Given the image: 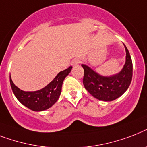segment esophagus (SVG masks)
<instances>
[{"instance_id":"34e87169","label":"esophagus","mask_w":147,"mask_h":147,"mask_svg":"<svg viewBox=\"0 0 147 147\" xmlns=\"http://www.w3.org/2000/svg\"><path fill=\"white\" fill-rule=\"evenodd\" d=\"M80 63V60L77 59V58H74V59L72 61H71V64H72L73 66H76L77 64Z\"/></svg>"}]
</instances>
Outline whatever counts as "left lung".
I'll return each mask as SVG.
<instances>
[{
  "label": "left lung",
  "mask_w": 147,
  "mask_h": 147,
  "mask_svg": "<svg viewBox=\"0 0 147 147\" xmlns=\"http://www.w3.org/2000/svg\"><path fill=\"white\" fill-rule=\"evenodd\" d=\"M126 61L120 72L112 76L100 75L86 64H81L84 70L83 83L84 87L98 100L110 102L119 98L128 89L133 75V64L127 47Z\"/></svg>",
  "instance_id": "1"
}]
</instances>
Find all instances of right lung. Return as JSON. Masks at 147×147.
Returning a JSON list of instances; mask_svg holds the SVG:
<instances>
[{
	"label": "right lung",
	"mask_w": 147,
	"mask_h": 147,
	"mask_svg": "<svg viewBox=\"0 0 147 147\" xmlns=\"http://www.w3.org/2000/svg\"><path fill=\"white\" fill-rule=\"evenodd\" d=\"M72 67L61 71L53 80L41 90L33 92H26L19 89L13 83L10 77V86L13 92L19 102L28 109L35 111H41L51 108L59 98L61 92L63 81L71 71Z\"/></svg>",
	"instance_id": "right-lung-1"
}]
</instances>
